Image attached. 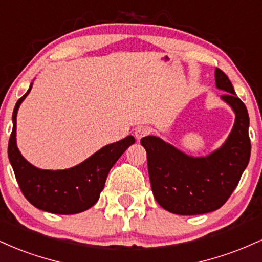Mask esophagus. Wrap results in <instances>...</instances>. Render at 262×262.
Segmentation results:
<instances>
[{
	"label": "esophagus",
	"mask_w": 262,
	"mask_h": 262,
	"mask_svg": "<svg viewBox=\"0 0 262 262\" xmlns=\"http://www.w3.org/2000/svg\"><path fill=\"white\" fill-rule=\"evenodd\" d=\"M150 128L146 127V125H143V127H138L137 129H135V138H137L138 140H140L141 138L146 137V135L150 134Z\"/></svg>",
	"instance_id": "obj_1"
}]
</instances>
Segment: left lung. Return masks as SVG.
<instances>
[{
	"label": "left lung",
	"mask_w": 262,
	"mask_h": 262,
	"mask_svg": "<svg viewBox=\"0 0 262 262\" xmlns=\"http://www.w3.org/2000/svg\"><path fill=\"white\" fill-rule=\"evenodd\" d=\"M215 85L227 92L222 100L235 113V122L223 145L209 155L191 156L159 137L141 139L146 150L152 194L164 209L180 215H197L221 208L233 193L250 160L249 114L230 80L215 69Z\"/></svg>",
	"instance_id": "1"
}]
</instances>
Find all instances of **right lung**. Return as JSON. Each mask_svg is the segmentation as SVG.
Instances as JSON below:
<instances>
[{
  "instance_id": "obj_1",
  "label": "right lung",
  "mask_w": 262,
  "mask_h": 262,
  "mask_svg": "<svg viewBox=\"0 0 262 262\" xmlns=\"http://www.w3.org/2000/svg\"><path fill=\"white\" fill-rule=\"evenodd\" d=\"M33 82L12 114L13 129L8 143V159L20 191L38 209L54 214H76L91 208L98 201L110 170L123 152L135 143L134 137L108 144L76 166L65 170H41L23 158L17 148V112L31 92Z\"/></svg>"
}]
</instances>
